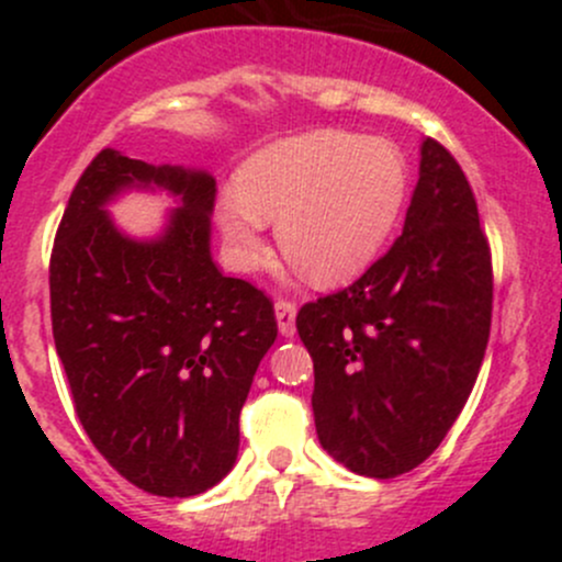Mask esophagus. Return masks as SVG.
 <instances>
[{"label": "esophagus", "mask_w": 562, "mask_h": 562, "mask_svg": "<svg viewBox=\"0 0 562 562\" xmlns=\"http://www.w3.org/2000/svg\"><path fill=\"white\" fill-rule=\"evenodd\" d=\"M274 315L282 337H293V331H296V304L282 299V302L274 304Z\"/></svg>", "instance_id": "obj_1"}]
</instances>
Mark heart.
Listing matches in <instances>:
<instances>
[{
  "label": "heart",
  "mask_w": 562,
  "mask_h": 562,
  "mask_svg": "<svg viewBox=\"0 0 562 562\" xmlns=\"http://www.w3.org/2000/svg\"><path fill=\"white\" fill-rule=\"evenodd\" d=\"M411 187L405 155L381 138L315 130L252 155L214 203L236 269L266 255V223L288 260L321 285L359 277L386 247Z\"/></svg>",
  "instance_id": "obj_1"
}]
</instances>
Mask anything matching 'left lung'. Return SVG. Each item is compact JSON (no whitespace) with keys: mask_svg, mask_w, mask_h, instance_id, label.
<instances>
[{"mask_svg":"<svg viewBox=\"0 0 562 562\" xmlns=\"http://www.w3.org/2000/svg\"><path fill=\"white\" fill-rule=\"evenodd\" d=\"M490 323L492 258L473 190L451 151L424 138L394 247L296 315L323 449L370 479L418 468L473 391Z\"/></svg>","mask_w":562,"mask_h":562,"instance_id":"8db88e82","label":"left lung"}]
</instances>
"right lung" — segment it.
<instances>
[{"label": "right lung", "mask_w": 562, "mask_h": 562, "mask_svg": "<svg viewBox=\"0 0 562 562\" xmlns=\"http://www.w3.org/2000/svg\"><path fill=\"white\" fill-rule=\"evenodd\" d=\"M166 189L180 206L155 240L104 206ZM212 173L103 149L78 179L50 252V323L94 449L149 495L212 490L239 454V413L277 339L269 296L212 260Z\"/></svg>", "instance_id": "obj_1"}]
</instances>
